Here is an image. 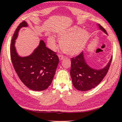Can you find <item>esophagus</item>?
Here are the masks:
<instances>
[{"mask_svg":"<svg viewBox=\"0 0 122 122\" xmlns=\"http://www.w3.org/2000/svg\"><path fill=\"white\" fill-rule=\"evenodd\" d=\"M58 57H59V60L60 61H61L64 58V56H63V55H58Z\"/></svg>","mask_w":122,"mask_h":122,"instance_id":"obj_1","label":"esophagus"}]
</instances>
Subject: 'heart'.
I'll use <instances>...</instances> for the list:
<instances>
[{"label":"heart","mask_w":122,"mask_h":122,"mask_svg":"<svg viewBox=\"0 0 122 122\" xmlns=\"http://www.w3.org/2000/svg\"><path fill=\"white\" fill-rule=\"evenodd\" d=\"M61 48L65 53L69 55H75L80 53L87 44L89 34L78 27H73L67 30L57 33ZM48 46L55 50L57 44L54 37L49 36L47 39Z\"/></svg>","instance_id":"heart-1"}]
</instances>
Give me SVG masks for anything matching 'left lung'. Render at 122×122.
I'll return each instance as SVG.
<instances>
[{"label": "left lung", "instance_id": "8db88e82", "mask_svg": "<svg viewBox=\"0 0 122 122\" xmlns=\"http://www.w3.org/2000/svg\"><path fill=\"white\" fill-rule=\"evenodd\" d=\"M98 27L107 35L106 30L100 24ZM112 57L104 67L94 69L86 62L84 52L71 58L70 75L74 86L79 91L86 92L94 88L102 81L109 69Z\"/></svg>", "mask_w": 122, "mask_h": 122}]
</instances>
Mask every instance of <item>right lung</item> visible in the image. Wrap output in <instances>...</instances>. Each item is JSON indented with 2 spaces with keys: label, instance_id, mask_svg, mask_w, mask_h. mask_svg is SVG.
Here are the masks:
<instances>
[{
  "label": "right lung",
  "instance_id": "obj_1",
  "mask_svg": "<svg viewBox=\"0 0 122 122\" xmlns=\"http://www.w3.org/2000/svg\"><path fill=\"white\" fill-rule=\"evenodd\" d=\"M28 27L23 21L16 29L10 45V57L13 65L22 82L34 91L46 90L51 85L59 62L56 53L46 47L43 40L29 56H20L15 47L19 30Z\"/></svg>",
  "mask_w": 122,
  "mask_h": 122
}]
</instances>
